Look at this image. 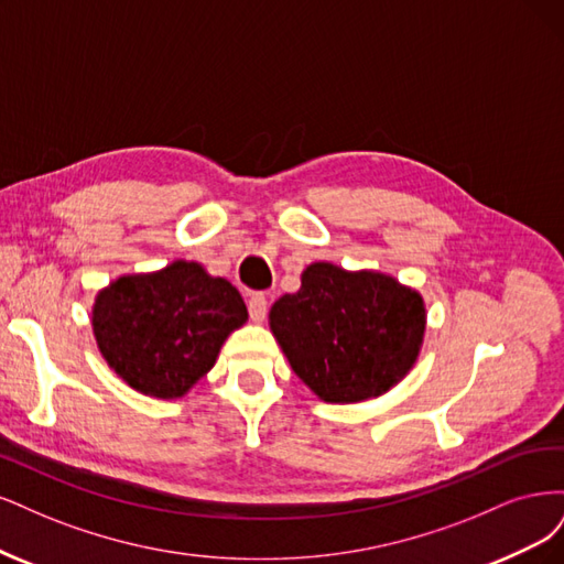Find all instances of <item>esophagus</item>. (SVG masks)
Wrapping results in <instances>:
<instances>
[{"label": "esophagus", "mask_w": 564, "mask_h": 564, "mask_svg": "<svg viewBox=\"0 0 564 564\" xmlns=\"http://www.w3.org/2000/svg\"><path fill=\"white\" fill-rule=\"evenodd\" d=\"M248 312H250L252 323H262L264 316H267V297H264L262 293L250 295V300H248Z\"/></svg>", "instance_id": "34e87169"}]
</instances>
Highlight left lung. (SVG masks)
<instances>
[{
    "label": "left lung",
    "instance_id": "left-lung-1",
    "mask_svg": "<svg viewBox=\"0 0 564 564\" xmlns=\"http://www.w3.org/2000/svg\"><path fill=\"white\" fill-rule=\"evenodd\" d=\"M269 330L321 401L362 403L391 391L414 368L426 302L384 271L312 262L297 293L271 304Z\"/></svg>",
    "mask_w": 564,
    "mask_h": 564
}]
</instances>
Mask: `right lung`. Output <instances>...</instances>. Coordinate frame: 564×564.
<instances>
[{
  "mask_svg": "<svg viewBox=\"0 0 564 564\" xmlns=\"http://www.w3.org/2000/svg\"><path fill=\"white\" fill-rule=\"evenodd\" d=\"M246 321L239 290L194 260L121 274L98 290L90 308L107 366L123 384L159 401L187 395Z\"/></svg>",
  "mask_w": 564,
  "mask_h": 564,
  "instance_id": "right-lung-1",
  "label": "right lung"
}]
</instances>
